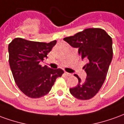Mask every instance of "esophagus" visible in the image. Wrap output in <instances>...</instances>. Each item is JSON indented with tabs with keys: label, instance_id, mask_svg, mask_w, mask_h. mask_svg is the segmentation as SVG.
I'll return each instance as SVG.
<instances>
[{
	"label": "esophagus",
	"instance_id": "34e87169",
	"mask_svg": "<svg viewBox=\"0 0 124 124\" xmlns=\"http://www.w3.org/2000/svg\"><path fill=\"white\" fill-rule=\"evenodd\" d=\"M64 74L66 76H72V74H70V73H68V72H65Z\"/></svg>",
	"mask_w": 124,
	"mask_h": 124
}]
</instances>
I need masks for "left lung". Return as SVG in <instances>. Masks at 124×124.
Listing matches in <instances>:
<instances>
[{
  "label": "left lung",
  "mask_w": 124,
  "mask_h": 124,
  "mask_svg": "<svg viewBox=\"0 0 124 124\" xmlns=\"http://www.w3.org/2000/svg\"><path fill=\"white\" fill-rule=\"evenodd\" d=\"M74 48H78L82 59L88 63L83 68L87 77L82 81L78 75L77 86L70 88V93L78 100L93 98L103 85L113 57L112 39L101 28H87L75 35L64 38Z\"/></svg>",
  "instance_id": "8db88e82"
}]
</instances>
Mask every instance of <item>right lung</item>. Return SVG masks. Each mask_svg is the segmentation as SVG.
<instances>
[{
	"label": "right lung",
	"instance_id": "right-lung-1",
	"mask_svg": "<svg viewBox=\"0 0 124 124\" xmlns=\"http://www.w3.org/2000/svg\"><path fill=\"white\" fill-rule=\"evenodd\" d=\"M56 40L49 43L16 38L8 44L9 64L15 81L21 91L32 98H38L50 91L64 71L40 64Z\"/></svg>",
	"mask_w": 124,
	"mask_h": 124
}]
</instances>
